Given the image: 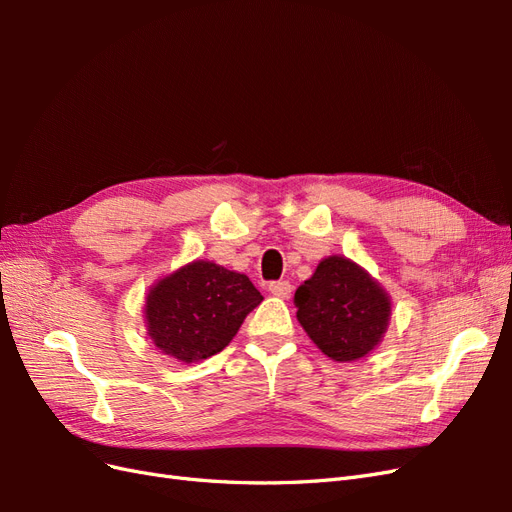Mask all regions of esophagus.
I'll return each instance as SVG.
<instances>
[{"label": "esophagus", "instance_id": "34e87169", "mask_svg": "<svg viewBox=\"0 0 512 512\" xmlns=\"http://www.w3.org/2000/svg\"><path fill=\"white\" fill-rule=\"evenodd\" d=\"M269 290H271V294H275V297H284L286 299V297H290L292 286H290V282L280 280V282H271Z\"/></svg>", "mask_w": 512, "mask_h": 512}]
</instances>
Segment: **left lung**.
Here are the masks:
<instances>
[{
	"label": "left lung",
	"mask_w": 512,
	"mask_h": 512,
	"mask_svg": "<svg viewBox=\"0 0 512 512\" xmlns=\"http://www.w3.org/2000/svg\"><path fill=\"white\" fill-rule=\"evenodd\" d=\"M297 318L312 342L333 361L350 363L374 350L386 331L391 301L352 260L324 258L294 292Z\"/></svg>",
	"instance_id": "left-lung-1"
}]
</instances>
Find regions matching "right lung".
<instances>
[{
    "label": "right lung",
    "instance_id": "obj_1",
    "mask_svg": "<svg viewBox=\"0 0 512 512\" xmlns=\"http://www.w3.org/2000/svg\"><path fill=\"white\" fill-rule=\"evenodd\" d=\"M260 301L247 275L196 260L149 290V335L164 354L198 363L222 352Z\"/></svg>",
    "mask_w": 512,
    "mask_h": 512
}]
</instances>
